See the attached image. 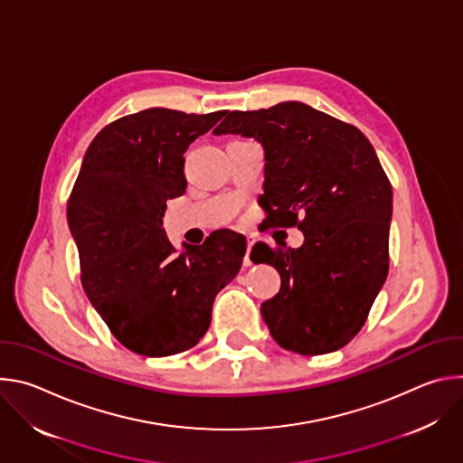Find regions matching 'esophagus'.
Listing matches in <instances>:
<instances>
[{
    "label": "esophagus",
    "instance_id": "esophagus-1",
    "mask_svg": "<svg viewBox=\"0 0 463 463\" xmlns=\"http://www.w3.org/2000/svg\"><path fill=\"white\" fill-rule=\"evenodd\" d=\"M252 245H254V240H252V238H247V250H245V256H243V266H245V268H249V266H250V258H249V254H250Z\"/></svg>",
    "mask_w": 463,
    "mask_h": 463
}]
</instances>
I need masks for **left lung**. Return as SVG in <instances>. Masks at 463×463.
<instances>
[{
	"label": "left lung",
	"mask_w": 463,
	"mask_h": 463,
	"mask_svg": "<svg viewBox=\"0 0 463 463\" xmlns=\"http://www.w3.org/2000/svg\"><path fill=\"white\" fill-rule=\"evenodd\" d=\"M214 134L263 146L261 207L273 225L304 232L298 249L256 243L250 250L282 279L261 304L273 339L300 355L343 348L388 275L392 184L373 146L355 126L293 100L231 111Z\"/></svg>",
	"instance_id": "left-lung-1"
}]
</instances>
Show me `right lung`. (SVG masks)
<instances>
[{
    "label": "right lung",
    "mask_w": 463,
    "mask_h": 463,
    "mask_svg": "<svg viewBox=\"0 0 463 463\" xmlns=\"http://www.w3.org/2000/svg\"><path fill=\"white\" fill-rule=\"evenodd\" d=\"M223 115L150 108L120 117L91 141L71 190L82 288L113 337L139 355L200 343L216 295L241 268L247 243L232 231L177 252L163 229L166 202L186 188L183 154Z\"/></svg>",
    "instance_id": "obj_1"
}]
</instances>
